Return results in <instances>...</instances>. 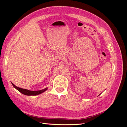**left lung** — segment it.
Wrapping results in <instances>:
<instances>
[{
	"mask_svg": "<svg viewBox=\"0 0 127 127\" xmlns=\"http://www.w3.org/2000/svg\"><path fill=\"white\" fill-rule=\"evenodd\" d=\"M99 95H100V94H99Z\"/></svg>",
	"mask_w": 127,
	"mask_h": 127,
	"instance_id": "1",
	"label": "left lung"
}]
</instances>
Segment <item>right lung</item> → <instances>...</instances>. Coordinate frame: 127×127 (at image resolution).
<instances>
[{
    "mask_svg": "<svg viewBox=\"0 0 127 127\" xmlns=\"http://www.w3.org/2000/svg\"><path fill=\"white\" fill-rule=\"evenodd\" d=\"M11 84H12L13 86H14V87H15L16 88V90H17L19 92H21V93H22L23 94L25 95H28V96H31V95H37L40 94H41L43 93V92H45V91H47L48 88H45L43 90H39V91H30L26 89H23V88H21L18 87L16 86H15L14 84L11 83Z\"/></svg>",
    "mask_w": 127,
    "mask_h": 127,
    "instance_id": "1",
    "label": "right lung"
}]
</instances>
